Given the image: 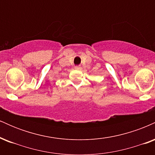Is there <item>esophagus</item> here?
<instances>
[{
    "instance_id": "34e87169",
    "label": "esophagus",
    "mask_w": 155,
    "mask_h": 155,
    "mask_svg": "<svg viewBox=\"0 0 155 155\" xmlns=\"http://www.w3.org/2000/svg\"><path fill=\"white\" fill-rule=\"evenodd\" d=\"M74 68H75L76 70H80V69H81V67H80V66H75Z\"/></svg>"
}]
</instances>
